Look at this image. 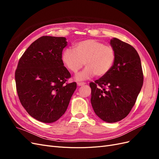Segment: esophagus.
<instances>
[{"mask_svg":"<svg viewBox=\"0 0 159 159\" xmlns=\"http://www.w3.org/2000/svg\"><path fill=\"white\" fill-rule=\"evenodd\" d=\"M85 84L84 82H78V83H77V85H78V86H81V85H84Z\"/></svg>","mask_w":159,"mask_h":159,"instance_id":"esophagus-1","label":"esophagus"}]
</instances>
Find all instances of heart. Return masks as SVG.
<instances>
[{
  "label": "heart",
  "mask_w": 159,
  "mask_h": 159,
  "mask_svg": "<svg viewBox=\"0 0 159 159\" xmlns=\"http://www.w3.org/2000/svg\"><path fill=\"white\" fill-rule=\"evenodd\" d=\"M115 60V52L112 46L93 39L76 43L74 50L66 48L61 54L62 62L72 73H78L84 64L87 66L77 75L75 78L80 81L89 79L94 75H105L112 68Z\"/></svg>",
  "instance_id": "heart-1"
}]
</instances>
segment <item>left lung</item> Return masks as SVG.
Here are the masks:
<instances>
[{
  "instance_id": "8db88e82",
  "label": "left lung",
  "mask_w": 159,
  "mask_h": 159,
  "mask_svg": "<svg viewBox=\"0 0 159 159\" xmlns=\"http://www.w3.org/2000/svg\"><path fill=\"white\" fill-rule=\"evenodd\" d=\"M110 44L115 60L108 74L91 82V103L103 121L115 123L126 117L134 106L143 84L141 59L130 44L113 38Z\"/></svg>"
}]
</instances>
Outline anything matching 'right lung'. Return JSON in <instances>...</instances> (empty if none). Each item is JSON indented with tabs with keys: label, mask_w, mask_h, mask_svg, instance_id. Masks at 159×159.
Wrapping results in <instances>:
<instances>
[{
	"label": "right lung",
	"mask_w": 159,
	"mask_h": 159,
	"mask_svg": "<svg viewBox=\"0 0 159 159\" xmlns=\"http://www.w3.org/2000/svg\"><path fill=\"white\" fill-rule=\"evenodd\" d=\"M66 38L44 36L28 48L15 71L16 91L31 117L43 123L56 121L64 114L75 82L66 83L70 73L61 60Z\"/></svg>",
	"instance_id": "add662e5"
}]
</instances>
